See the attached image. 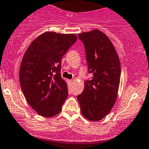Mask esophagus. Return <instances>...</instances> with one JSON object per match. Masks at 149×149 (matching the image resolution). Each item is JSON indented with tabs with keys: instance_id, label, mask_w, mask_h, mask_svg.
<instances>
[{
	"instance_id": "1",
	"label": "esophagus",
	"mask_w": 149,
	"mask_h": 149,
	"mask_svg": "<svg viewBox=\"0 0 149 149\" xmlns=\"http://www.w3.org/2000/svg\"><path fill=\"white\" fill-rule=\"evenodd\" d=\"M69 82L72 83V82H73V80H69Z\"/></svg>"
}]
</instances>
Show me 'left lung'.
<instances>
[{
    "mask_svg": "<svg viewBox=\"0 0 149 149\" xmlns=\"http://www.w3.org/2000/svg\"><path fill=\"white\" fill-rule=\"evenodd\" d=\"M84 44L88 73L84 89L77 99L81 114L95 121L106 116L115 104L120 77L118 56L107 36L95 29L79 34Z\"/></svg>",
    "mask_w": 149,
    "mask_h": 149,
    "instance_id": "8db88e82",
    "label": "left lung"
}]
</instances>
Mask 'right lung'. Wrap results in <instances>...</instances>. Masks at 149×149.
<instances>
[{"mask_svg": "<svg viewBox=\"0 0 149 149\" xmlns=\"http://www.w3.org/2000/svg\"><path fill=\"white\" fill-rule=\"evenodd\" d=\"M75 34L45 32L26 50L20 68L22 91L30 106L44 117L61 111L68 95L61 76L62 58L76 42Z\"/></svg>", "mask_w": 149, "mask_h": 149, "instance_id": "add662e5", "label": "right lung"}]
</instances>
